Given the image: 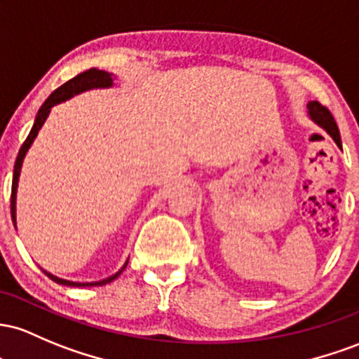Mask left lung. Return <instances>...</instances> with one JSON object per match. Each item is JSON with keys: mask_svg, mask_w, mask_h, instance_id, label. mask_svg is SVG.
Segmentation results:
<instances>
[{"mask_svg": "<svg viewBox=\"0 0 359 359\" xmlns=\"http://www.w3.org/2000/svg\"><path fill=\"white\" fill-rule=\"evenodd\" d=\"M307 108H309V116L312 118V122H316L320 128H324V130L332 137V140L337 144V147H341L342 144H341L339 128H337L336 122H334L331 111H329L325 107H322L319 102H310L307 104Z\"/></svg>", "mask_w": 359, "mask_h": 359, "instance_id": "left-lung-1", "label": "left lung"}]
</instances>
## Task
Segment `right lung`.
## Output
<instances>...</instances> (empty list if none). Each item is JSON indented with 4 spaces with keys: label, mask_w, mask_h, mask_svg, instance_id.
Returning a JSON list of instances; mask_svg holds the SVG:
<instances>
[{
    "label": "right lung",
    "mask_w": 359,
    "mask_h": 359,
    "mask_svg": "<svg viewBox=\"0 0 359 359\" xmlns=\"http://www.w3.org/2000/svg\"><path fill=\"white\" fill-rule=\"evenodd\" d=\"M114 86V74L111 72H107V71H102V69H88L81 72V74H78L76 78L69 79L67 83H64L62 86H59L57 90H55L49 98L43 102L42 107H40L37 116H35V122H34V127H32L30 134H28L27 140L23 142V146L20 147V152H18V158L15 161V169H13V183H11V219H13V224L17 225V190H18V180H20V171H22V164H23V159H25L28 149H30L32 144H34L35 137H37L39 130L42 128L43 123H46L47 116H49L52 107H55V104L62 103V102H67V100H71L72 96L76 95H81L84 91H90V90H100V88H111ZM127 263L128 259L126 261V264H123L122 268L118 269V271L115 273V275L104 278V280H100V281H90V283H79V281H69V280H64V278H59L55 275H52V273L46 271V269H42L43 273H46L47 276L50 278L52 281H55V283L59 285H66V287H102V285H107L110 283V281H114L115 278H118L122 275L123 269L127 268Z\"/></svg>",
    "instance_id": "right-lung-1"
}]
</instances>
